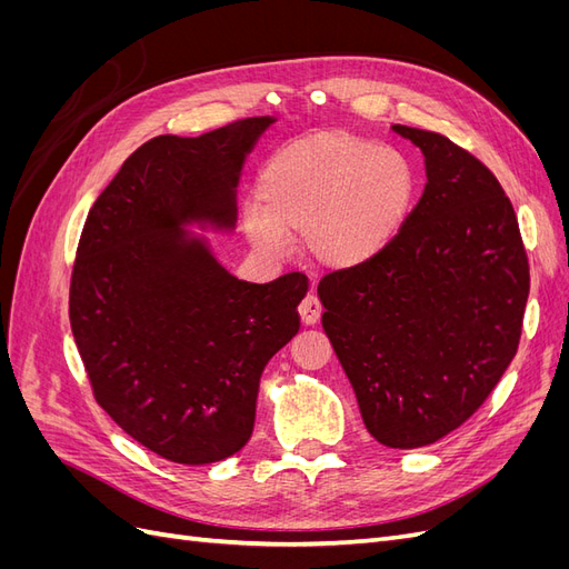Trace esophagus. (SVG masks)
Here are the masks:
<instances>
[{
  "mask_svg": "<svg viewBox=\"0 0 569 569\" xmlns=\"http://www.w3.org/2000/svg\"><path fill=\"white\" fill-rule=\"evenodd\" d=\"M299 316H301V322L303 325H316L322 316V303L318 301V297L308 295L301 303H299Z\"/></svg>",
  "mask_w": 569,
  "mask_h": 569,
  "instance_id": "34e87169",
  "label": "esophagus"
}]
</instances>
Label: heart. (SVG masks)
<instances>
[{"mask_svg": "<svg viewBox=\"0 0 569 569\" xmlns=\"http://www.w3.org/2000/svg\"><path fill=\"white\" fill-rule=\"evenodd\" d=\"M412 194V168L396 149L343 132L313 134L261 170L244 230L268 256H284L289 239L303 237L318 266L356 268L387 249Z\"/></svg>", "mask_w": 569, "mask_h": 569, "instance_id": "1", "label": "heart"}]
</instances>
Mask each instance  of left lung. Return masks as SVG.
I'll list each match as a JSON object with an SVG mask.
<instances>
[{
    "mask_svg": "<svg viewBox=\"0 0 569 569\" xmlns=\"http://www.w3.org/2000/svg\"><path fill=\"white\" fill-rule=\"evenodd\" d=\"M425 153L427 184L368 263L325 274L322 330L368 432L420 449L487 401L518 353L529 261L501 182L449 137L393 126Z\"/></svg>",
    "mask_w": 569,
    "mask_h": 569,
    "instance_id": "8db88e82",
    "label": "left lung"
}]
</instances>
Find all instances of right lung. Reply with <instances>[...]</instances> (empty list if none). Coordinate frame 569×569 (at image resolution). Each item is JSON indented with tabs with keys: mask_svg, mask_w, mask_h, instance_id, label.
<instances>
[{
	"mask_svg": "<svg viewBox=\"0 0 569 569\" xmlns=\"http://www.w3.org/2000/svg\"><path fill=\"white\" fill-rule=\"evenodd\" d=\"M270 123L153 137L120 166L80 234L68 316L94 401L170 462L244 449L268 360L301 327L303 272L237 280L180 230L189 220L232 228L239 170Z\"/></svg>",
	"mask_w": 569,
	"mask_h": 569,
	"instance_id": "right-lung-1",
	"label": "right lung"
}]
</instances>
